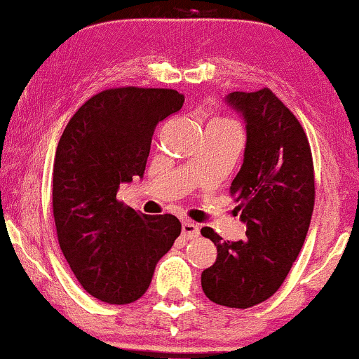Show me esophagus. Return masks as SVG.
Wrapping results in <instances>:
<instances>
[{"label":"esophagus","instance_id":"obj_1","mask_svg":"<svg viewBox=\"0 0 359 359\" xmlns=\"http://www.w3.org/2000/svg\"><path fill=\"white\" fill-rule=\"evenodd\" d=\"M182 236L185 240H194L199 236V226L194 221H184L182 222Z\"/></svg>","mask_w":359,"mask_h":359}]
</instances>
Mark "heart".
I'll return each instance as SVG.
<instances>
[{
    "label": "heart",
    "instance_id": "heart-1",
    "mask_svg": "<svg viewBox=\"0 0 359 359\" xmlns=\"http://www.w3.org/2000/svg\"><path fill=\"white\" fill-rule=\"evenodd\" d=\"M211 125H219V126H233V123L229 121V119H224V118H217V119H212Z\"/></svg>",
    "mask_w": 359,
    "mask_h": 359
}]
</instances>
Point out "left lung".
<instances>
[{"label": "left lung", "instance_id": "left-lung-1", "mask_svg": "<svg viewBox=\"0 0 359 359\" xmlns=\"http://www.w3.org/2000/svg\"><path fill=\"white\" fill-rule=\"evenodd\" d=\"M226 101L246 126L245 158L229 187L246 238L222 241L212 228L201 229L217 248L201 285L219 306L248 309L278 290L302 250L314 211V163L302 125L269 88L236 90Z\"/></svg>", "mask_w": 359, "mask_h": 359}]
</instances>
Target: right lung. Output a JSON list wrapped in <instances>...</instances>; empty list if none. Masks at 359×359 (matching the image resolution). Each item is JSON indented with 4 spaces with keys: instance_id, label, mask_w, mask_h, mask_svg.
Segmentation results:
<instances>
[{
    "instance_id": "1",
    "label": "right lung",
    "mask_w": 359,
    "mask_h": 359,
    "mask_svg": "<svg viewBox=\"0 0 359 359\" xmlns=\"http://www.w3.org/2000/svg\"><path fill=\"white\" fill-rule=\"evenodd\" d=\"M182 104L184 94L174 89L101 90L76 111L57 145V238L82 288L102 302L142 297L182 229L172 214L147 216L116 199L119 184L145 174L158 121Z\"/></svg>"
}]
</instances>
